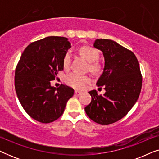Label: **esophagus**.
I'll use <instances>...</instances> for the list:
<instances>
[{
    "label": "esophagus",
    "instance_id": "obj_1",
    "mask_svg": "<svg viewBox=\"0 0 159 159\" xmlns=\"http://www.w3.org/2000/svg\"><path fill=\"white\" fill-rule=\"evenodd\" d=\"M82 94V92H80V91H78V90H75V95H77V96H79Z\"/></svg>",
    "mask_w": 159,
    "mask_h": 159
}]
</instances>
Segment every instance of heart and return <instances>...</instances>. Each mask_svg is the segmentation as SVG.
Here are the masks:
<instances>
[{"instance_id":"b5f03b06","label":"heart","mask_w":159,"mask_h":159,"mask_svg":"<svg viewBox=\"0 0 159 159\" xmlns=\"http://www.w3.org/2000/svg\"><path fill=\"white\" fill-rule=\"evenodd\" d=\"M80 53L83 58L90 63L89 69L93 72H97L99 70L100 66L97 63H95L99 57V53L94 48L90 46H82L80 48ZM71 54L66 53L63 58V66L64 69H68L70 66ZM91 81L90 77L88 75H81L77 73H71L65 78V82L71 88L82 90Z\"/></svg>"}]
</instances>
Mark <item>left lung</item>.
Returning <instances> with one entry per match:
<instances>
[{
    "label": "left lung",
    "instance_id": "8db88e82",
    "mask_svg": "<svg viewBox=\"0 0 159 159\" xmlns=\"http://www.w3.org/2000/svg\"><path fill=\"white\" fill-rule=\"evenodd\" d=\"M93 46L103 53L104 68L96 84L103 86L106 93L89 94L91 103L84 108L95 122L107 125L126 116L138 101L142 88V75L136 56L131 51L114 40L97 39Z\"/></svg>",
    "mask_w": 159,
    "mask_h": 159
}]
</instances>
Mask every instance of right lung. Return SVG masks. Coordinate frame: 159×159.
Wrapping results in <instances>:
<instances>
[{
	"label": "right lung",
	"mask_w": 159,
	"mask_h": 159,
	"mask_svg": "<svg viewBox=\"0 0 159 159\" xmlns=\"http://www.w3.org/2000/svg\"><path fill=\"white\" fill-rule=\"evenodd\" d=\"M71 48L64 37H47L28 45L15 71V89L26 112L36 121L50 123L63 114L74 95L70 87L51 86L58 71L64 70L63 58Z\"/></svg>",
	"instance_id": "1"
}]
</instances>
